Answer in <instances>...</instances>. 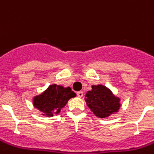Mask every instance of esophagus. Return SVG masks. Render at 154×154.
Wrapping results in <instances>:
<instances>
[{
  "label": "esophagus",
  "instance_id": "1",
  "mask_svg": "<svg viewBox=\"0 0 154 154\" xmlns=\"http://www.w3.org/2000/svg\"><path fill=\"white\" fill-rule=\"evenodd\" d=\"M77 96L79 97H82L83 96V92L82 91H79V92H77Z\"/></svg>",
  "mask_w": 154,
  "mask_h": 154
}]
</instances>
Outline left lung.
Returning <instances> with one entry per match:
<instances>
[{
    "label": "left lung",
    "mask_w": 154,
    "mask_h": 154,
    "mask_svg": "<svg viewBox=\"0 0 154 154\" xmlns=\"http://www.w3.org/2000/svg\"><path fill=\"white\" fill-rule=\"evenodd\" d=\"M92 90L86 94L85 101L91 112L99 118H107L120 109V98L110 89L101 84L92 85Z\"/></svg>",
    "instance_id": "left-lung-1"
}]
</instances>
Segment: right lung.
I'll return each instance as SVG.
<instances>
[{
    "label": "right lung",
    "instance_id": "obj_1",
    "mask_svg": "<svg viewBox=\"0 0 154 154\" xmlns=\"http://www.w3.org/2000/svg\"><path fill=\"white\" fill-rule=\"evenodd\" d=\"M75 96V93L69 86L63 87L60 85L52 84L42 94L33 97V105L34 108L42 112V115L52 117L54 114L60 113L68 100Z\"/></svg>",
    "mask_w": 154,
    "mask_h": 154
}]
</instances>
